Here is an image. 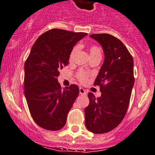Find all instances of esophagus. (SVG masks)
Masks as SVG:
<instances>
[{"instance_id":"esophagus-1","label":"esophagus","mask_w":155,"mask_h":155,"mask_svg":"<svg viewBox=\"0 0 155 155\" xmlns=\"http://www.w3.org/2000/svg\"><path fill=\"white\" fill-rule=\"evenodd\" d=\"M79 93L80 95H87V92L85 91V89L82 87H80L79 88Z\"/></svg>"}]
</instances>
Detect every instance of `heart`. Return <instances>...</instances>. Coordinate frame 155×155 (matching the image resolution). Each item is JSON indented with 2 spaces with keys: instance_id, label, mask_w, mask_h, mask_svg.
Instances as JSON below:
<instances>
[{
  "instance_id": "b5f03b06",
  "label": "heart",
  "mask_w": 155,
  "mask_h": 155,
  "mask_svg": "<svg viewBox=\"0 0 155 155\" xmlns=\"http://www.w3.org/2000/svg\"><path fill=\"white\" fill-rule=\"evenodd\" d=\"M78 50H79V46L78 45H75L71 49L69 54V61H72L74 60L75 54ZM98 54H101V50H100L99 48H98L95 45H91L89 47V55H90V57ZM78 77L81 83H85L87 82V78H88V74L84 71H80L78 74Z\"/></svg>"
}]
</instances>
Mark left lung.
<instances>
[{"label": "left lung", "mask_w": 155, "mask_h": 155, "mask_svg": "<svg viewBox=\"0 0 155 155\" xmlns=\"http://www.w3.org/2000/svg\"><path fill=\"white\" fill-rule=\"evenodd\" d=\"M103 48L104 63L94 84L101 95L89 92V104L85 108V125L94 134L109 132L125 117L134 84V60L124 44L112 35L92 34Z\"/></svg>", "instance_id": "left-lung-1"}]
</instances>
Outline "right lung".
Wrapping results in <instances>:
<instances>
[{
    "mask_svg": "<svg viewBox=\"0 0 155 155\" xmlns=\"http://www.w3.org/2000/svg\"><path fill=\"white\" fill-rule=\"evenodd\" d=\"M87 33L52 29L41 35L32 47L25 64V95L32 118L48 130L66 125L79 88L75 84L61 88L57 77L68 64L74 45Z\"/></svg>",
    "mask_w": 155,
    "mask_h": 155,
    "instance_id": "right-lung-1",
    "label": "right lung"
}]
</instances>
